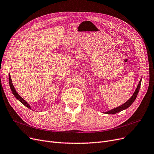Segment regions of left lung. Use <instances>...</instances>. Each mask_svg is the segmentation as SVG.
<instances>
[{
	"instance_id": "1",
	"label": "left lung",
	"mask_w": 154,
	"mask_h": 154,
	"mask_svg": "<svg viewBox=\"0 0 154 154\" xmlns=\"http://www.w3.org/2000/svg\"><path fill=\"white\" fill-rule=\"evenodd\" d=\"M141 79H142V78H141V79L140 80L139 83H138V85L137 86V87L136 88V90H135L134 92L133 93V95L129 98V100H128L125 103L122 104V105L119 106V107H117L116 108H114L111 110H109V111H107V112H103V113H105V114H116V113H118L121 111H122V110H125L126 109H128L129 107H130L131 104L134 102V101L135 100V99H136V98L138 95V91H139V90H140V85H141Z\"/></svg>"
}]
</instances>
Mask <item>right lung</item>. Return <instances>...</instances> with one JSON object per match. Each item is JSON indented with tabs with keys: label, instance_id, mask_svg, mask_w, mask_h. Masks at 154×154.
Here are the masks:
<instances>
[{
	"label": "right lung",
	"instance_id": "add662e5",
	"mask_svg": "<svg viewBox=\"0 0 154 154\" xmlns=\"http://www.w3.org/2000/svg\"><path fill=\"white\" fill-rule=\"evenodd\" d=\"M9 82L10 88H11V91L13 92V94L14 95V97L17 98V99L18 100H19L20 102H21L24 106H25L26 107H28V108L29 109H32V107H31L29 104L26 101H25V100H24L23 98L19 94H18L17 93V91H16V90H15V88H14V86H13V82H12L11 78V75H9Z\"/></svg>",
	"mask_w": 154,
	"mask_h": 154
}]
</instances>
